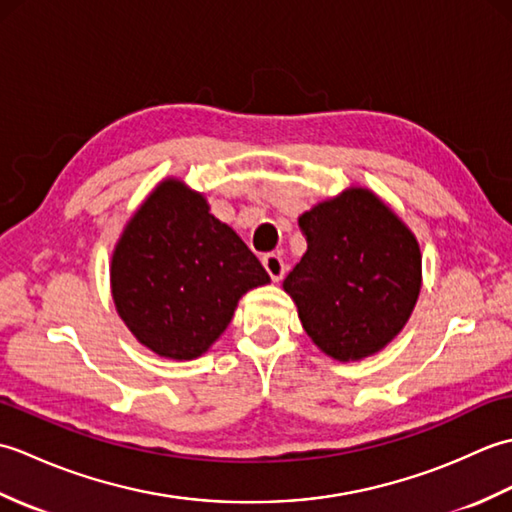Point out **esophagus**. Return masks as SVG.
Masks as SVG:
<instances>
[{"label": "esophagus", "instance_id": "obj_1", "mask_svg": "<svg viewBox=\"0 0 512 512\" xmlns=\"http://www.w3.org/2000/svg\"><path fill=\"white\" fill-rule=\"evenodd\" d=\"M262 264H264V268H266V273L270 275V279H273V281H281V279H284L286 264H284V259H281L279 255H275V253L264 255V257H262Z\"/></svg>", "mask_w": 512, "mask_h": 512}]
</instances>
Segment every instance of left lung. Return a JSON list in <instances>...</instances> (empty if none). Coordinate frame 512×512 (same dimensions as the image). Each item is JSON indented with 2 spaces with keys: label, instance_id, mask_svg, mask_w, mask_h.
Here are the masks:
<instances>
[{
  "label": "left lung",
  "instance_id": "8db88e82",
  "mask_svg": "<svg viewBox=\"0 0 512 512\" xmlns=\"http://www.w3.org/2000/svg\"><path fill=\"white\" fill-rule=\"evenodd\" d=\"M308 250L284 281L303 330L336 361H361L405 328L422 286L418 239L361 187L299 217Z\"/></svg>",
  "mask_w": 512,
  "mask_h": 512
}]
</instances>
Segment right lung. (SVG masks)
Returning a JSON list of instances; mask_svg holds the SVG:
<instances>
[{
	"label": "right lung",
	"instance_id": "1",
	"mask_svg": "<svg viewBox=\"0 0 512 512\" xmlns=\"http://www.w3.org/2000/svg\"><path fill=\"white\" fill-rule=\"evenodd\" d=\"M116 312L138 343L191 361L220 339L237 301L270 277L204 195L162 180L127 222L112 255Z\"/></svg>",
	"mask_w": 512,
	"mask_h": 512
}]
</instances>
